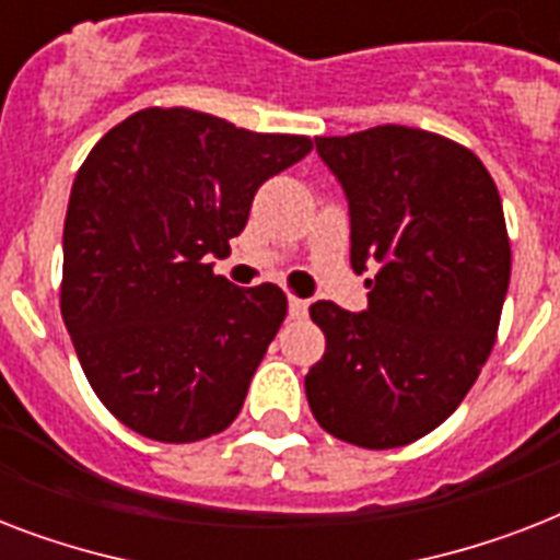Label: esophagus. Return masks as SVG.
Listing matches in <instances>:
<instances>
[{
  "label": "esophagus",
  "instance_id": "obj_1",
  "mask_svg": "<svg viewBox=\"0 0 560 560\" xmlns=\"http://www.w3.org/2000/svg\"><path fill=\"white\" fill-rule=\"evenodd\" d=\"M288 305H290V316H293V319H305V316H307V299L290 296Z\"/></svg>",
  "mask_w": 560,
  "mask_h": 560
}]
</instances>
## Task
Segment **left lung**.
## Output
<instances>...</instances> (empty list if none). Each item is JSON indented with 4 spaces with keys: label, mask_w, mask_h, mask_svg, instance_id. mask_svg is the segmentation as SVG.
Instances as JSON below:
<instances>
[{
    "label": "left lung",
    "mask_w": 560,
    "mask_h": 560,
    "mask_svg": "<svg viewBox=\"0 0 560 560\" xmlns=\"http://www.w3.org/2000/svg\"><path fill=\"white\" fill-rule=\"evenodd\" d=\"M351 218V267L372 270L363 314L314 302L323 360L311 412L342 442L386 451L459 407L494 349L512 246L486 165L418 127L316 136Z\"/></svg>",
    "instance_id": "left-lung-1"
}]
</instances>
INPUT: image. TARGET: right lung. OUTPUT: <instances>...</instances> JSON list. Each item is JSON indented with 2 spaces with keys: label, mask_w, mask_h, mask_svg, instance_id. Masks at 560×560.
<instances>
[{
  "label": "right lung",
  "mask_w": 560,
  "mask_h": 560,
  "mask_svg": "<svg viewBox=\"0 0 560 560\" xmlns=\"http://www.w3.org/2000/svg\"><path fill=\"white\" fill-rule=\"evenodd\" d=\"M311 148L151 107L90 151L66 211L60 314L90 386L133 433L186 444L237 418L288 296L235 288L209 258L244 232L255 191Z\"/></svg>",
  "instance_id": "right-lung-1"
}]
</instances>
